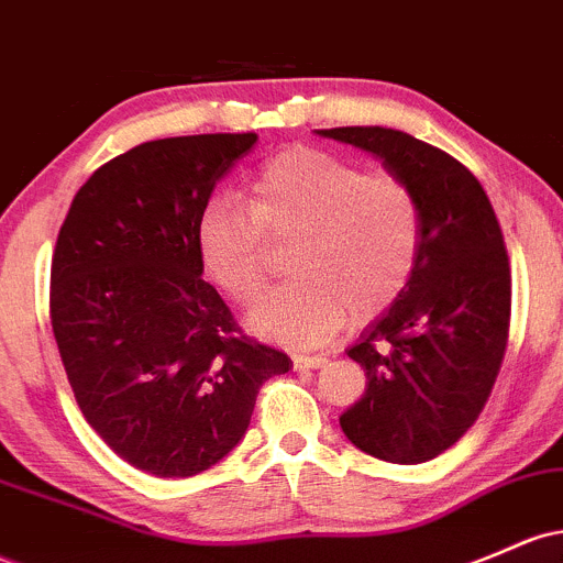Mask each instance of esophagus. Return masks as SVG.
Segmentation results:
<instances>
[{"instance_id":"obj_1","label":"esophagus","mask_w":563,"mask_h":563,"mask_svg":"<svg viewBox=\"0 0 563 563\" xmlns=\"http://www.w3.org/2000/svg\"><path fill=\"white\" fill-rule=\"evenodd\" d=\"M329 363L325 355H294V368L305 372V368H323Z\"/></svg>"}]
</instances>
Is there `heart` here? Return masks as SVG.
I'll use <instances>...</instances> for the list:
<instances>
[{"mask_svg":"<svg viewBox=\"0 0 563 563\" xmlns=\"http://www.w3.org/2000/svg\"><path fill=\"white\" fill-rule=\"evenodd\" d=\"M272 245H288L291 280L249 312L251 331L314 347L357 318H372L409 286L422 249L419 200L395 173H366L314 146L275 154L251 184L249 208L216 200L197 221V253L232 301L262 288Z\"/></svg>","mask_w":563,"mask_h":563,"instance_id":"obj_1","label":"heart"}]
</instances>
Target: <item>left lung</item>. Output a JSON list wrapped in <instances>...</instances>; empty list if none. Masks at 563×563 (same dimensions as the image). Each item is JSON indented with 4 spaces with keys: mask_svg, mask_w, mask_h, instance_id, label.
<instances>
[{
    "mask_svg": "<svg viewBox=\"0 0 563 563\" xmlns=\"http://www.w3.org/2000/svg\"><path fill=\"white\" fill-rule=\"evenodd\" d=\"M320 135L372 152L409 181L422 249L406 291L347 350L366 393L339 417L361 452L419 465L454 446L489 400L510 325V264L478 178L452 154L393 128Z\"/></svg>",
    "mask_w": 563,
    "mask_h": 563,
    "instance_id": "1",
    "label": "left lung"
}]
</instances>
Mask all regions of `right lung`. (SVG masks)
I'll use <instances>...</instances> for the list:
<instances>
[{
	"mask_svg": "<svg viewBox=\"0 0 563 563\" xmlns=\"http://www.w3.org/2000/svg\"><path fill=\"white\" fill-rule=\"evenodd\" d=\"M256 133L146 141L74 195L51 272V320L85 419L117 456L157 478L224 460L258 387L291 357L234 323L202 280L197 221Z\"/></svg>",
	"mask_w": 563,
	"mask_h": 563,
	"instance_id": "1",
	"label": "right lung"
}]
</instances>
